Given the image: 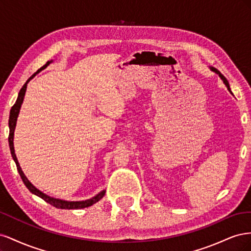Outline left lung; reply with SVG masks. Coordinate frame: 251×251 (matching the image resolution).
<instances>
[{"label":"left lung","instance_id":"obj_1","mask_svg":"<svg viewBox=\"0 0 251 251\" xmlns=\"http://www.w3.org/2000/svg\"><path fill=\"white\" fill-rule=\"evenodd\" d=\"M210 68V70L212 71V72H215V73H217L218 75H219V76H220V78H221L222 80H223V82H224V85L227 87V89H228V91H229V92L231 93V90H230V87H229V83H228V81H227V79L223 76V75L221 74V72H220L219 70H217L216 69V68H214V67H209ZM232 94V93H231Z\"/></svg>","mask_w":251,"mask_h":251}]
</instances>
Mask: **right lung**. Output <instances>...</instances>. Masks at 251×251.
<instances>
[{
	"label": "right lung",
	"instance_id": "add662e5",
	"mask_svg": "<svg viewBox=\"0 0 251 251\" xmlns=\"http://www.w3.org/2000/svg\"><path fill=\"white\" fill-rule=\"evenodd\" d=\"M53 62V60H49V62H47L46 65H44L41 69L37 71L36 73H39L40 71H42L43 69H45V68L48 67L51 63ZM33 77V76H32ZM32 77H30L26 82L25 85L23 86V88L21 89L20 93H19V96H18V100L16 101V103L13 104V107L11 108L10 110V116H9V137H8V142H9V148H10V151H11V156L13 158L14 162H16L17 164V168H18V172L20 174V176L23 180V182H24V184L26 185V187L29 189L30 192H31L33 195L40 197V198H42L43 200L46 201L47 203L53 205V206L56 207V208H60V209H80V208H85V207H89L91 206V205L95 204L96 202L100 201L102 197L104 196L105 194V191L103 189V191H101L100 193H98L96 196L92 197L91 199H88V200H85V201H66V200H62V199H57V198H53V197H50L48 195H46L45 193H43L42 191H40L39 188H36L31 182H30L28 180V178L25 176V174L23 173L21 166H20V163L18 161V158L16 156V153H14V147H13V137H14V130H16V126H17V120H18V117H19V113H20V110H21V107H22V103H23V100H24V97H25V93H26V89H27V83L29 82V80L31 79Z\"/></svg>",
	"mask_w": 251,
	"mask_h": 251
}]
</instances>
